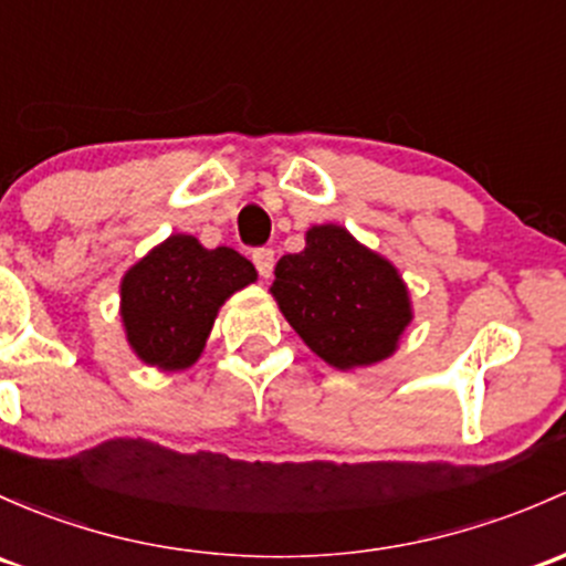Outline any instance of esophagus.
<instances>
[{
    "instance_id": "esophagus-1",
    "label": "esophagus",
    "mask_w": 566,
    "mask_h": 566,
    "mask_svg": "<svg viewBox=\"0 0 566 566\" xmlns=\"http://www.w3.org/2000/svg\"><path fill=\"white\" fill-rule=\"evenodd\" d=\"M252 260H254V265H258L260 276H263V279L271 276V271H273V249H268V247L254 249Z\"/></svg>"
}]
</instances>
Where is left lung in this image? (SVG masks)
<instances>
[{
    "instance_id": "8db88e82",
    "label": "left lung",
    "mask_w": 566,
    "mask_h": 566,
    "mask_svg": "<svg viewBox=\"0 0 566 566\" xmlns=\"http://www.w3.org/2000/svg\"><path fill=\"white\" fill-rule=\"evenodd\" d=\"M271 293L312 353L336 368L390 358L412 323L407 284L396 265L338 224H317L306 249L276 263Z\"/></svg>"
}]
</instances>
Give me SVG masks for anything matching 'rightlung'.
<instances>
[{"instance_id": "add662e5", "label": "right lung", "mask_w": 566, "mask_h": 566, "mask_svg": "<svg viewBox=\"0 0 566 566\" xmlns=\"http://www.w3.org/2000/svg\"><path fill=\"white\" fill-rule=\"evenodd\" d=\"M258 271L230 247L206 249L195 235H170L122 279V323L148 366L181 371L200 358L219 306Z\"/></svg>"}]
</instances>
